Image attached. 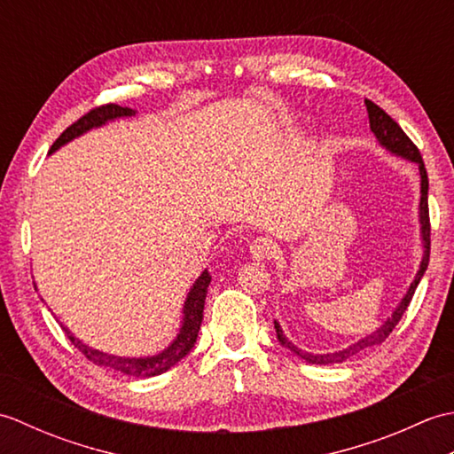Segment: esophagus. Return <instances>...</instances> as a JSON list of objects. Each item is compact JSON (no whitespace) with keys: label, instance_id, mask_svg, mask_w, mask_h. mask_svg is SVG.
Here are the masks:
<instances>
[{"label":"esophagus","instance_id":"esophagus-1","mask_svg":"<svg viewBox=\"0 0 454 454\" xmlns=\"http://www.w3.org/2000/svg\"><path fill=\"white\" fill-rule=\"evenodd\" d=\"M277 254V244L271 238H257L252 242V255L255 259H271Z\"/></svg>","mask_w":454,"mask_h":454}]
</instances>
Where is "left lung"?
<instances>
[{"instance_id":"obj_1","label":"left lung","mask_w":454,"mask_h":454,"mask_svg":"<svg viewBox=\"0 0 454 454\" xmlns=\"http://www.w3.org/2000/svg\"><path fill=\"white\" fill-rule=\"evenodd\" d=\"M366 105V113H369V122H371V130L374 132V137L379 138V142L382 146H387L390 152L398 153V156L406 158L416 161L419 166V176H421V202H419V218H421V234H423V247H426V252H423V259H421V265H419V271L413 278V283L408 288V294L403 296V301L400 302V306L394 310L392 317H388L387 322H384L382 327H379L374 333L363 337L356 343L349 345L347 349L343 351H337V353H327V355H312V353H306L302 349H298L291 341L286 340L281 325L278 322H275V330H277V337L278 341H281L285 347H288L293 353H296L301 359H304L306 363H312V364H330V363H343L349 359V356L356 355L359 351L366 349V347H372V345H380L382 341H387V337L392 333L394 327L398 325V322L402 320V316L406 314L408 306L413 298V293H416V288L421 281L423 273H426V269L429 265V252H431V224H429V205H427V189H429V179H427V171L426 166H423V160H421V153L418 150L416 144L410 140V137L406 132L402 130L400 124L394 121L390 114L384 113L379 105L372 103L371 99H364Z\"/></svg>"}]
</instances>
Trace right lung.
<instances>
[{
	"label": "right lung",
	"mask_w": 454,
	"mask_h": 454,
	"mask_svg": "<svg viewBox=\"0 0 454 454\" xmlns=\"http://www.w3.org/2000/svg\"><path fill=\"white\" fill-rule=\"evenodd\" d=\"M130 114H134L132 109L121 107V105H117V103H107V105H99V107H93L90 113H85L82 119L70 124V127H67L60 134V137L56 138L51 152L60 148L62 144L70 142L72 138L80 137V134H83L85 130H90L93 127H101L103 122H107L111 119L130 117ZM208 285H210V275L205 271L197 278V283L192 285L191 293L187 296L185 312H183L185 314V317H183V327L177 335V340L173 341L166 351L156 355V356H146V359H127V356L107 355V353L95 351L88 345H83L80 340H75V337L67 332L66 327H64V332L67 335V340L74 343L75 349H78L88 361L99 364V366H107V369H113L117 372L127 374V376L148 379V376H156V374L166 372L192 349V345H195V341H197L200 324H202V310H205V298H207Z\"/></svg>",
	"instance_id": "1"
}]
</instances>
